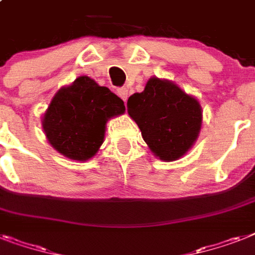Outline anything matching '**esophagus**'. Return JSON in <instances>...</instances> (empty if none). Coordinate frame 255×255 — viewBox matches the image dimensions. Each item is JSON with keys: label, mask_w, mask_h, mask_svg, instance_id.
<instances>
[{"label": "esophagus", "mask_w": 255, "mask_h": 255, "mask_svg": "<svg viewBox=\"0 0 255 255\" xmlns=\"http://www.w3.org/2000/svg\"><path fill=\"white\" fill-rule=\"evenodd\" d=\"M117 95H119L120 98L123 99L124 102L126 104V100H128V88L126 87H119L117 88Z\"/></svg>", "instance_id": "34e87169"}]
</instances>
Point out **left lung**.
I'll use <instances>...</instances> for the list:
<instances>
[{
	"mask_svg": "<svg viewBox=\"0 0 255 255\" xmlns=\"http://www.w3.org/2000/svg\"><path fill=\"white\" fill-rule=\"evenodd\" d=\"M128 112L139 126L144 142L161 160L188 152L198 138L202 109L198 100L169 81L151 78L144 91L131 95Z\"/></svg>",
	"mask_w": 255,
	"mask_h": 255,
	"instance_id": "left-lung-1",
	"label": "left lung"
}]
</instances>
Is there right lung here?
<instances>
[{
  "mask_svg": "<svg viewBox=\"0 0 255 255\" xmlns=\"http://www.w3.org/2000/svg\"><path fill=\"white\" fill-rule=\"evenodd\" d=\"M124 111V102L109 88L79 77L54 95L43 117V128L50 144L64 156L88 160L104 140L107 120Z\"/></svg>",
  "mask_w": 255,
  "mask_h": 255,
  "instance_id": "obj_1",
  "label": "right lung"
}]
</instances>
